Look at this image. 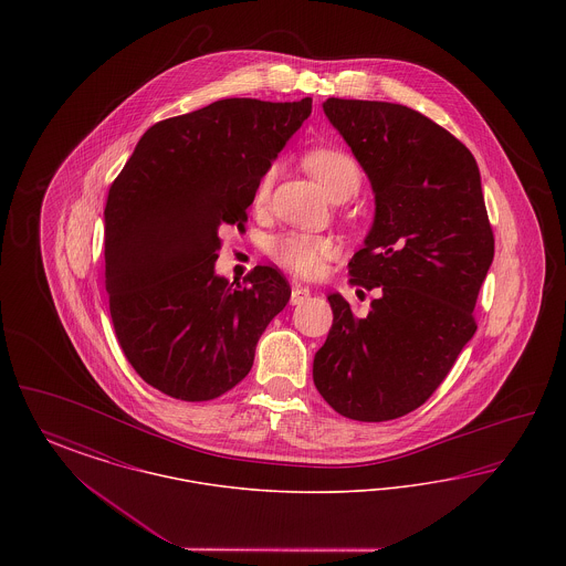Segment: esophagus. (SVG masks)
Listing matches in <instances>:
<instances>
[{
	"instance_id": "1",
	"label": "esophagus",
	"mask_w": 566,
	"mask_h": 566,
	"mask_svg": "<svg viewBox=\"0 0 566 566\" xmlns=\"http://www.w3.org/2000/svg\"><path fill=\"white\" fill-rule=\"evenodd\" d=\"M310 296V289L303 286V284H293V293H291V303L293 305H301L305 298Z\"/></svg>"
}]
</instances>
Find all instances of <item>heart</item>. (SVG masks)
Here are the masks:
<instances>
[{
  "label": "heart",
  "instance_id": "b5f03b06",
  "mask_svg": "<svg viewBox=\"0 0 566 566\" xmlns=\"http://www.w3.org/2000/svg\"><path fill=\"white\" fill-rule=\"evenodd\" d=\"M305 163L333 199H348L360 187V167L344 150H333V148L314 150L307 155ZM273 178H275V167H270L254 190L256 206H263L268 201ZM268 250L273 261L280 263L282 268L295 271L298 275L312 277L323 271L324 263L335 254L337 245L331 238H324V235L289 231L271 238Z\"/></svg>",
  "mask_w": 566,
  "mask_h": 566
}]
</instances>
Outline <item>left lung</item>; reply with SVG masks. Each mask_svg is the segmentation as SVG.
I'll use <instances>...</instances> for the list:
<instances>
[{"label": "left lung", "mask_w": 566, "mask_h": 566, "mask_svg": "<svg viewBox=\"0 0 566 566\" xmlns=\"http://www.w3.org/2000/svg\"><path fill=\"white\" fill-rule=\"evenodd\" d=\"M323 108L376 192L374 227L348 263L350 286L381 296L367 318L328 296L333 326L314 384L337 413L386 422L429 401L478 331L494 233L471 150L429 116L339 97Z\"/></svg>", "instance_id": "left-lung-1"}]
</instances>
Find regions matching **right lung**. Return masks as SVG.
<instances>
[{"mask_svg":"<svg viewBox=\"0 0 566 566\" xmlns=\"http://www.w3.org/2000/svg\"><path fill=\"white\" fill-rule=\"evenodd\" d=\"M312 99H220L153 125L106 201V291L137 376L180 401H212L250 374L256 342L289 298L280 270L233 286L214 275L218 227L245 208Z\"/></svg>","mask_w":566,"mask_h":566,"instance_id":"obj_1","label":"right lung"}]
</instances>
